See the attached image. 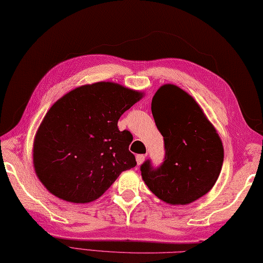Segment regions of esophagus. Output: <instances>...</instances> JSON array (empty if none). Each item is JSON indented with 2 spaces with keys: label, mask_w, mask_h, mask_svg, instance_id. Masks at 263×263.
Here are the masks:
<instances>
[{
  "label": "esophagus",
  "mask_w": 263,
  "mask_h": 263,
  "mask_svg": "<svg viewBox=\"0 0 263 263\" xmlns=\"http://www.w3.org/2000/svg\"><path fill=\"white\" fill-rule=\"evenodd\" d=\"M144 159H145V156H144V155H138V156H136V161H137V165H138V166L142 165L143 161H144Z\"/></svg>",
  "instance_id": "1"
}]
</instances>
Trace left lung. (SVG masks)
Wrapping results in <instances>:
<instances>
[{
  "instance_id": "obj_1",
  "label": "left lung",
  "mask_w": 263,
  "mask_h": 263,
  "mask_svg": "<svg viewBox=\"0 0 263 263\" xmlns=\"http://www.w3.org/2000/svg\"><path fill=\"white\" fill-rule=\"evenodd\" d=\"M151 111L166 157L157 170L148 160L143 163V181L166 204H191L219 178L224 157L221 138L195 98L172 83L156 91Z\"/></svg>"
}]
</instances>
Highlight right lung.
I'll use <instances>...</instances> for the list:
<instances>
[{"instance_id":"right-lung-1","label":"right lung","mask_w":263,"mask_h":263,"mask_svg":"<svg viewBox=\"0 0 263 263\" xmlns=\"http://www.w3.org/2000/svg\"><path fill=\"white\" fill-rule=\"evenodd\" d=\"M144 92L110 81L78 87L54 102L33 143V165L53 196L86 204L100 198L123 171L136 166L128 130L118 120Z\"/></svg>"}]
</instances>
